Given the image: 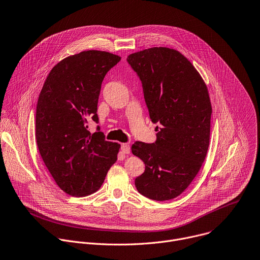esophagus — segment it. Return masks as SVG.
<instances>
[{"label":"esophagus","instance_id":"esophagus-1","mask_svg":"<svg viewBox=\"0 0 260 260\" xmlns=\"http://www.w3.org/2000/svg\"><path fill=\"white\" fill-rule=\"evenodd\" d=\"M121 151L124 154H129L131 153V146L129 144H121Z\"/></svg>","mask_w":260,"mask_h":260}]
</instances>
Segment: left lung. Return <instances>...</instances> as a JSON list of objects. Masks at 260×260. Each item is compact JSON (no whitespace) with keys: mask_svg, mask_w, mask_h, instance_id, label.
Here are the masks:
<instances>
[{"mask_svg":"<svg viewBox=\"0 0 260 260\" xmlns=\"http://www.w3.org/2000/svg\"><path fill=\"white\" fill-rule=\"evenodd\" d=\"M155 131L153 144L136 142L132 152L145 163L135 180L139 193L156 201L180 196L193 182L207 154L212 107L207 86L179 51L149 48L131 54Z\"/></svg>","mask_w":260,"mask_h":260,"instance_id":"1","label":"left lung"}]
</instances>
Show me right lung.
<instances>
[{"mask_svg": "<svg viewBox=\"0 0 260 260\" xmlns=\"http://www.w3.org/2000/svg\"><path fill=\"white\" fill-rule=\"evenodd\" d=\"M120 57L89 50L68 56L47 76L39 96L36 139L55 183L66 194L84 197L97 192L116 162L120 145L89 132L98 122V99L106 73Z\"/></svg>", "mask_w": 260, "mask_h": 260, "instance_id": "add662e5", "label": "right lung"}]
</instances>
